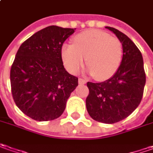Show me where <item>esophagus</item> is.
<instances>
[{
  "label": "esophagus",
  "instance_id": "obj_1",
  "mask_svg": "<svg viewBox=\"0 0 153 153\" xmlns=\"http://www.w3.org/2000/svg\"><path fill=\"white\" fill-rule=\"evenodd\" d=\"M79 85H85V84H86V81L82 79H79Z\"/></svg>",
  "mask_w": 153,
  "mask_h": 153
}]
</instances>
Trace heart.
<instances>
[{
	"mask_svg": "<svg viewBox=\"0 0 153 153\" xmlns=\"http://www.w3.org/2000/svg\"><path fill=\"white\" fill-rule=\"evenodd\" d=\"M61 55L66 69L77 74L85 65L97 79L105 80L119 69L123 58L121 41L101 30H87L77 34L72 44H63Z\"/></svg>",
	"mask_w": 153,
	"mask_h": 153,
	"instance_id": "obj_1",
	"label": "heart"
}]
</instances>
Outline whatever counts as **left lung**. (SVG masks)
Masks as SVG:
<instances>
[{
	"mask_svg": "<svg viewBox=\"0 0 153 153\" xmlns=\"http://www.w3.org/2000/svg\"><path fill=\"white\" fill-rule=\"evenodd\" d=\"M123 45V58L119 69L101 83L88 82L87 112L94 120L114 124L127 118L139 106L143 96L146 74L142 55L127 35L112 27Z\"/></svg>",
	"mask_w": 153,
	"mask_h": 153,
	"instance_id": "8db88e82",
	"label": "left lung"
}]
</instances>
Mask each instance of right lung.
Segmentation results:
<instances>
[{
  "label": "right lung",
  "mask_w": 153,
  "mask_h": 153,
  "mask_svg": "<svg viewBox=\"0 0 153 153\" xmlns=\"http://www.w3.org/2000/svg\"><path fill=\"white\" fill-rule=\"evenodd\" d=\"M74 30L48 26L25 40L16 54L10 73L13 97L17 107L36 121L59 118L78 86V78L66 71L61 55Z\"/></svg>",
  "instance_id": "1"
}]
</instances>
